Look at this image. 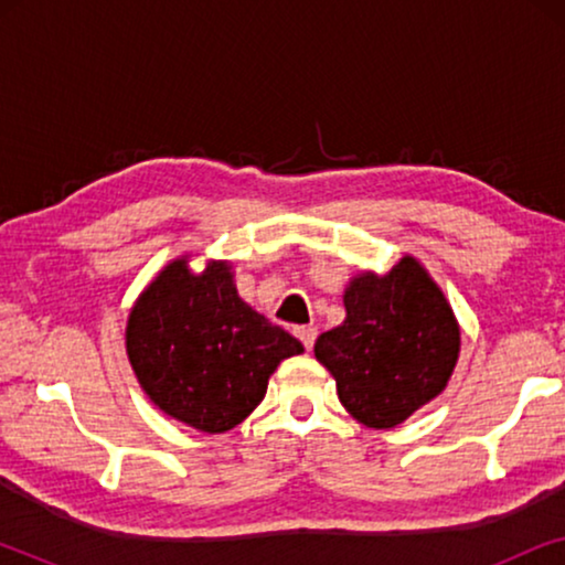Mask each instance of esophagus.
<instances>
[{
    "mask_svg": "<svg viewBox=\"0 0 565 565\" xmlns=\"http://www.w3.org/2000/svg\"><path fill=\"white\" fill-rule=\"evenodd\" d=\"M296 337L300 339V342H303L306 350H311L313 342H316V329L313 327H298Z\"/></svg>",
    "mask_w": 565,
    "mask_h": 565,
    "instance_id": "esophagus-1",
    "label": "esophagus"
}]
</instances>
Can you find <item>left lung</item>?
I'll return each mask as SVG.
<instances>
[{"label":"left lung","instance_id":"left-lung-1","mask_svg":"<svg viewBox=\"0 0 565 565\" xmlns=\"http://www.w3.org/2000/svg\"><path fill=\"white\" fill-rule=\"evenodd\" d=\"M342 327L316 339V360L337 377L354 419L391 429L443 393L460 352V329L443 290L404 257L388 275L354 277Z\"/></svg>","mask_w":565,"mask_h":565}]
</instances>
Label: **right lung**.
<instances>
[{
	"mask_svg": "<svg viewBox=\"0 0 565 565\" xmlns=\"http://www.w3.org/2000/svg\"><path fill=\"white\" fill-rule=\"evenodd\" d=\"M226 262L203 275L177 259L136 300L128 360L161 412L207 435L234 429L267 393L285 358L303 352L288 331L246 306Z\"/></svg>",
	"mask_w": 565,
	"mask_h": 565,
	"instance_id": "add662e5",
	"label": "right lung"
}]
</instances>
